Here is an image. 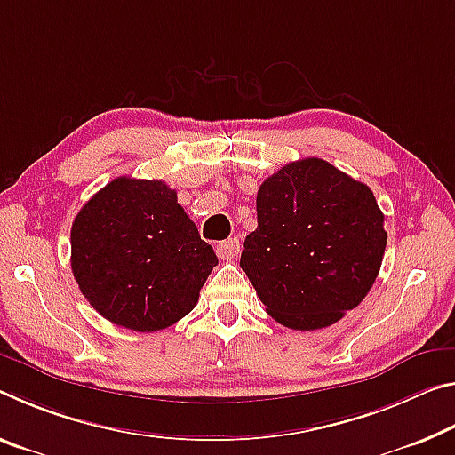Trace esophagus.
Returning a JSON list of instances; mask_svg holds the SVG:
<instances>
[{"label": "esophagus", "instance_id": "obj_1", "mask_svg": "<svg viewBox=\"0 0 455 455\" xmlns=\"http://www.w3.org/2000/svg\"><path fill=\"white\" fill-rule=\"evenodd\" d=\"M241 251V243L239 239H227V241H220L216 244V255L220 259H233L239 255Z\"/></svg>", "mask_w": 455, "mask_h": 455}]
</instances>
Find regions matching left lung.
I'll return each instance as SVG.
<instances>
[{
  "mask_svg": "<svg viewBox=\"0 0 455 455\" xmlns=\"http://www.w3.org/2000/svg\"><path fill=\"white\" fill-rule=\"evenodd\" d=\"M387 247L369 186L320 157L285 164L257 192L241 267L267 314L291 330L331 326L366 298Z\"/></svg>",
  "mask_w": 455,
  "mask_h": 455,
  "instance_id": "left-lung-1",
  "label": "left lung"
}]
</instances>
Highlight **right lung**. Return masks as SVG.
<instances>
[{
	"mask_svg": "<svg viewBox=\"0 0 455 455\" xmlns=\"http://www.w3.org/2000/svg\"><path fill=\"white\" fill-rule=\"evenodd\" d=\"M212 247L162 180L115 178L76 214L70 265L89 304L117 326L164 330L198 304Z\"/></svg>",
	"mask_w": 455,
	"mask_h": 455,
	"instance_id": "obj_1",
	"label": "right lung"
}]
</instances>
